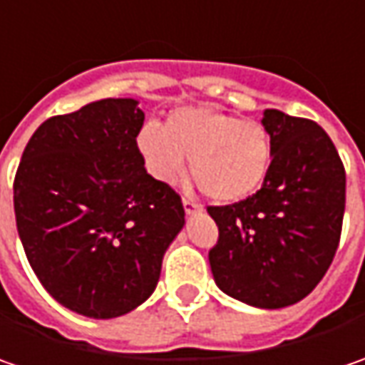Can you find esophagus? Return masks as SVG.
I'll use <instances>...</instances> for the list:
<instances>
[{
  "instance_id": "34e87169",
  "label": "esophagus",
  "mask_w": 365,
  "mask_h": 365,
  "mask_svg": "<svg viewBox=\"0 0 365 365\" xmlns=\"http://www.w3.org/2000/svg\"><path fill=\"white\" fill-rule=\"evenodd\" d=\"M182 207H185V213L187 215H197V213H201L203 211V207L199 203H195L192 199H182Z\"/></svg>"
}]
</instances>
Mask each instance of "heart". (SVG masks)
Wrapping results in <instances>:
<instances>
[{
    "mask_svg": "<svg viewBox=\"0 0 365 365\" xmlns=\"http://www.w3.org/2000/svg\"><path fill=\"white\" fill-rule=\"evenodd\" d=\"M148 173L176 185L190 170L205 195L217 203H237L266 180L272 142L258 121L240 120L211 107H178L166 125L146 123L135 138Z\"/></svg>",
    "mask_w": 365,
    "mask_h": 365,
    "instance_id": "b5f03b06",
    "label": "heart"
}]
</instances>
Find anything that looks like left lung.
Listing matches in <instances>:
<instances>
[{
	"label": "left lung",
	"mask_w": 365,
	"mask_h": 365,
	"mask_svg": "<svg viewBox=\"0 0 365 365\" xmlns=\"http://www.w3.org/2000/svg\"><path fill=\"white\" fill-rule=\"evenodd\" d=\"M272 162L262 189L240 203L209 207L217 245L211 272L225 294L258 309L302 301L321 282L339 245L345 168L321 125L266 109Z\"/></svg>",
	"instance_id": "8db88e82"
}]
</instances>
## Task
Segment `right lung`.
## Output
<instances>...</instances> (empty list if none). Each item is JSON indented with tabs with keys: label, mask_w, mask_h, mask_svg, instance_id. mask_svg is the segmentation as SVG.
<instances>
[{
	"label": "right lung",
	"mask_w": 365,
	"mask_h": 365,
	"mask_svg": "<svg viewBox=\"0 0 365 365\" xmlns=\"http://www.w3.org/2000/svg\"><path fill=\"white\" fill-rule=\"evenodd\" d=\"M142 125L135 99H101L44 121L21 154L14 211L26 258L78 315L140 307L185 225L180 197L144 168Z\"/></svg>",
	"instance_id": "obj_1"
}]
</instances>
